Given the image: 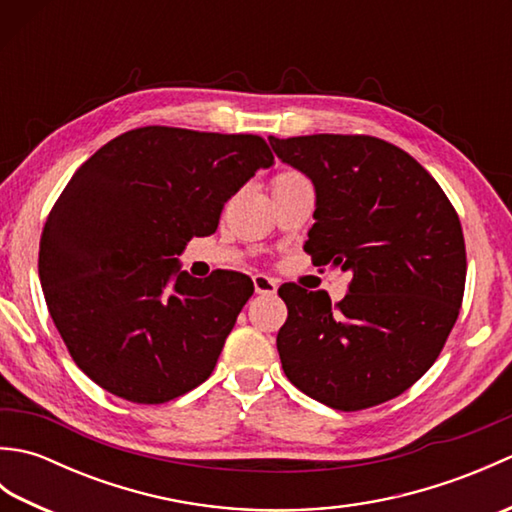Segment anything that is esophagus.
<instances>
[{
  "label": "esophagus",
  "mask_w": 512,
  "mask_h": 512,
  "mask_svg": "<svg viewBox=\"0 0 512 512\" xmlns=\"http://www.w3.org/2000/svg\"><path fill=\"white\" fill-rule=\"evenodd\" d=\"M253 284H255V292L257 295H275L277 292V279L268 277V275H255L253 277Z\"/></svg>",
  "instance_id": "esophagus-1"
}]
</instances>
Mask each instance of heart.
Masks as SVG:
<instances>
[{
	"label": "heart",
	"mask_w": 512,
	"mask_h": 512,
	"mask_svg": "<svg viewBox=\"0 0 512 512\" xmlns=\"http://www.w3.org/2000/svg\"><path fill=\"white\" fill-rule=\"evenodd\" d=\"M299 180H306V178H303L301 173L295 171V169H284L273 178V187H284V184H292V182H299Z\"/></svg>",
	"instance_id": "b5f03b06"
}]
</instances>
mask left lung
I'll list each match as a JSON object with an SVG mask.
<instances>
[{
  "mask_svg": "<svg viewBox=\"0 0 512 512\" xmlns=\"http://www.w3.org/2000/svg\"><path fill=\"white\" fill-rule=\"evenodd\" d=\"M270 145L317 189L306 253L352 273L336 303L297 284L279 288L288 306L281 367L303 394L339 411L400 396L436 363L458 321V213L418 160L376 136H270Z\"/></svg>",
  "mask_w": 512,
  "mask_h": 512,
  "instance_id": "8db88e82",
  "label": "left lung"
}]
</instances>
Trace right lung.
I'll list each match as a JSON object with an SVG mask.
<instances>
[{"label": "right lung", "instance_id": "right-lung-1", "mask_svg": "<svg viewBox=\"0 0 512 512\" xmlns=\"http://www.w3.org/2000/svg\"><path fill=\"white\" fill-rule=\"evenodd\" d=\"M262 136L149 125L76 169L43 226L39 279L72 361L136 405H162L215 369L253 295L250 277L176 266L193 235L215 233L224 202L273 165Z\"/></svg>", "mask_w": 512, "mask_h": 512}]
</instances>
